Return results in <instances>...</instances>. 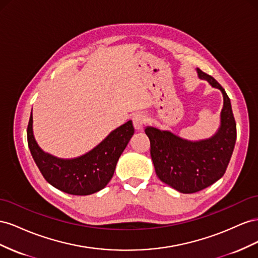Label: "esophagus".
<instances>
[{"mask_svg":"<svg viewBox=\"0 0 258 258\" xmlns=\"http://www.w3.org/2000/svg\"><path fill=\"white\" fill-rule=\"evenodd\" d=\"M147 123V116L144 113H136L133 116V124L134 127L138 131H141L144 128V126Z\"/></svg>","mask_w":258,"mask_h":258,"instance_id":"obj_1","label":"esophagus"}]
</instances>
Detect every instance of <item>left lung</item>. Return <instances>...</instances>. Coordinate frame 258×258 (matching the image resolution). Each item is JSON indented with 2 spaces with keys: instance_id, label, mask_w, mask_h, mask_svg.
I'll use <instances>...</instances> for the list:
<instances>
[{
  "instance_id": "obj_1",
  "label": "left lung",
  "mask_w": 258,
  "mask_h": 258,
  "mask_svg": "<svg viewBox=\"0 0 258 258\" xmlns=\"http://www.w3.org/2000/svg\"><path fill=\"white\" fill-rule=\"evenodd\" d=\"M199 77L219 88L224 96L222 124L215 136L191 143L167 131L147 127L150 154L158 177L182 194L198 192L222 178L229 164L237 139V125L230 99L217 81L201 69Z\"/></svg>"
}]
</instances>
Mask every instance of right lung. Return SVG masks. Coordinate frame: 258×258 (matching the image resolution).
<instances>
[{"label":"right lung","instance_id":"1","mask_svg":"<svg viewBox=\"0 0 258 258\" xmlns=\"http://www.w3.org/2000/svg\"><path fill=\"white\" fill-rule=\"evenodd\" d=\"M134 135L132 121L121 125L84 156L62 160L43 152L32 133V113L27 128L28 146L43 177L66 194L87 196L97 192L112 178L116 162Z\"/></svg>","mask_w":258,"mask_h":258}]
</instances>
